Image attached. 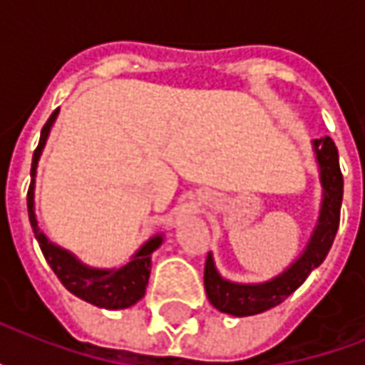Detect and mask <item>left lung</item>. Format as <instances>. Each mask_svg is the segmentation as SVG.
I'll use <instances>...</instances> for the list:
<instances>
[{"label": "left lung", "mask_w": 365, "mask_h": 365, "mask_svg": "<svg viewBox=\"0 0 365 365\" xmlns=\"http://www.w3.org/2000/svg\"><path fill=\"white\" fill-rule=\"evenodd\" d=\"M314 152L321 166V183H322V207L319 225L314 229L311 242L299 260L285 269L282 275L274 277L272 282L258 283V285H240L222 279L219 272L215 269L211 254L205 262V282L207 297L215 309L222 313L235 314V317H248L268 311L272 307L279 305L305 282L307 275L314 268H319L322 260L327 258L330 246L334 242V237L340 225V205H342V193H344V180L338 164L336 144L332 143L330 136L317 138L314 140Z\"/></svg>", "instance_id": "1"}]
</instances>
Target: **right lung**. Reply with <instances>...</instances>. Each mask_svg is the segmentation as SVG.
<instances>
[{
    "label": "right lung",
    "instance_id": "add662e5",
    "mask_svg": "<svg viewBox=\"0 0 365 365\" xmlns=\"http://www.w3.org/2000/svg\"><path fill=\"white\" fill-rule=\"evenodd\" d=\"M58 115V109L52 113L48 120L44 123L41 130V140L33 154V164H31V185L27 191V207H29V221L35 230V238L44 258L48 262L52 272L56 274L60 283L66 287L70 293H74L76 297L88 301L91 305L103 307V309H125V307L135 305L138 299L144 297L148 277H150V254L162 245V237H154L135 254V258L128 262L127 266L119 269H93L83 266L82 262H78L70 252L62 250L58 246L48 242V238L44 237L38 230L35 217V174L36 164L41 158V152L44 148V143L48 138L51 127L54 119Z\"/></svg>",
    "mask_w": 365,
    "mask_h": 365
}]
</instances>
